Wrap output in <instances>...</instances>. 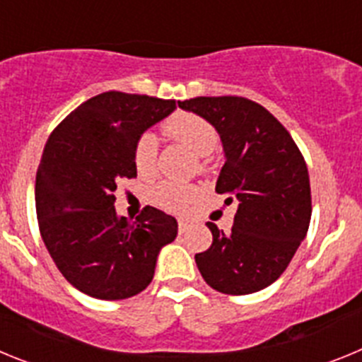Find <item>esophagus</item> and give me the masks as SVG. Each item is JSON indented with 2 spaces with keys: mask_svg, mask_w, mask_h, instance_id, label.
Listing matches in <instances>:
<instances>
[{
  "mask_svg": "<svg viewBox=\"0 0 362 362\" xmlns=\"http://www.w3.org/2000/svg\"><path fill=\"white\" fill-rule=\"evenodd\" d=\"M188 228H190V223H188V221H185V219H179V221H177V230H179V233H185Z\"/></svg>",
  "mask_w": 362,
  "mask_h": 362,
  "instance_id": "esophagus-1",
  "label": "esophagus"
}]
</instances>
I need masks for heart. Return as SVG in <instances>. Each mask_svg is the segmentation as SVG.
I'll use <instances>...</instances> for the list:
<instances>
[{
    "mask_svg": "<svg viewBox=\"0 0 362 362\" xmlns=\"http://www.w3.org/2000/svg\"><path fill=\"white\" fill-rule=\"evenodd\" d=\"M168 137L187 145L197 156H209L219 145V134L209 119L194 112H175L163 124ZM158 161V139L150 132L141 134L134 145V166L141 175H150ZM197 187L194 185L165 181L152 188V201L159 209L168 212H183L197 197Z\"/></svg>",
    "mask_w": 362,
    "mask_h": 362,
    "instance_id": "obj_1",
    "label": "heart"
}]
</instances>
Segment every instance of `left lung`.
I'll return each mask as SVG.
<instances>
[{"label":"left lung","mask_w":362,"mask_h":362,"mask_svg":"<svg viewBox=\"0 0 362 362\" xmlns=\"http://www.w3.org/2000/svg\"><path fill=\"white\" fill-rule=\"evenodd\" d=\"M216 127L225 150L216 192L238 201L232 232L209 223L212 245L196 254L209 286L228 296L267 288L286 270L305 239L312 194L305 158L264 107L239 95L179 101Z\"/></svg>","instance_id":"8db88e82"}]
</instances>
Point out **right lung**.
<instances>
[{"label": "right lung", "instance_id": "1", "mask_svg": "<svg viewBox=\"0 0 362 362\" xmlns=\"http://www.w3.org/2000/svg\"><path fill=\"white\" fill-rule=\"evenodd\" d=\"M174 108V99L103 92L70 112L45 145L37 225L57 270L86 296L119 300L143 292L159 250L177 235V221L153 206L134 223L114 209L117 181L137 175V137Z\"/></svg>", "mask_w": 362, "mask_h": 362}]
</instances>
